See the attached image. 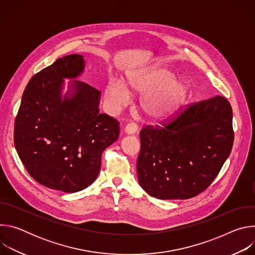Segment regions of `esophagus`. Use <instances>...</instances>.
<instances>
[{
    "label": "esophagus",
    "mask_w": 255,
    "mask_h": 255,
    "mask_svg": "<svg viewBox=\"0 0 255 255\" xmlns=\"http://www.w3.org/2000/svg\"><path fill=\"white\" fill-rule=\"evenodd\" d=\"M137 131H138V126L135 123H129L125 127V133L128 135L135 134Z\"/></svg>",
    "instance_id": "esophagus-1"
}]
</instances>
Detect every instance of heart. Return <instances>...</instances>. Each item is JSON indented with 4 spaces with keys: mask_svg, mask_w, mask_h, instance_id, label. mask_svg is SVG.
<instances>
[{
    "mask_svg": "<svg viewBox=\"0 0 255 255\" xmlns=\"http://www.w3.org/2000/svg\"><path fill=\"white\" fill-rule=\"evenodd\" d=\"M192 87L184 77L161 65H153L129 72L126 84L119 80L110 81L105 91L106 99L112 111H119L130 94L142 95L139 106L142 112L153 122L170 119L190 96Z\"/></svg>",
    "mask_w": 255,
    "mask_h": 255,
    "instance_id": "obj_1",
    "label": "heart"
}]
</instances>
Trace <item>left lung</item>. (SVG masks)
<instances>
[{
    "mask_svg": "<svg viewBox=\"0 0 255 255\" xmlns=\"http://www.w3.org/2000/svg\"><path fill=\"white\" fill-rule=\"evenodd\" d=\"M232 108L221 97L193 104L163 128L140 131L137 176L160 200L190 199L205 191L230 155Z\"/></svg>",
    "mask_w": 255,
    "mask_h": 255,
    "instance_id": "8db88e82",
    "label": "left lung"
}]
</instances>
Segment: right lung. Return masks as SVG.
I'll use <instances>...</instances> for the list:
<instances>
[{
  "label": "right lung",
  "mask_w": 255,
  "mask_h": 255,
  "mask_svg": "<svg viewBox=\"0 0 255 255\" xmlns=\"http://www.w3.org/2000/svg\"><path fill=\"white\" fill-rule=\"evenodd\" d=\"M81 54L57 59L28 83L15 120L14 142L39 184L77 193L96 180L103 151L119 137V122L100 113L101 92L78 81ZM64 79H69L64 91Z\"/></svg>",
  "instance_id": "right-lung-1"
}]
</instances>
